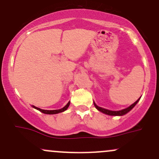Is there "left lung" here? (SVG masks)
<instances>
[{"instance_id":"left-lung-1","label":"left lung","mask_w":159,"mask_h":159,"mask_svg":"<svg viewBox=\"0 0 159 159\" xmlns=\"http://www.w3.org/2000/svg\"><path fill=\"white\" fill-rule=\"evenodd\" d=\"M139 100V98L137 99V101H136L134 103L132 104L131 106H130L129 107L126 108V109H122V110H120V111H110V110H108V109H103V108L102 107H99V106H97L95 104V102H93L94 103V106H95V107L97 108V109L99 111H101V112L104 113V114H106V115H109V116H124V115L127 114V113L128 112V111H130V110H131L134 107V106H136V104L138 102V101Z\"/></svg>"}]
</instances>
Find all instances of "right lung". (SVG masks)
<instances>
[{"label":"right lung","mask_w":159,"mask_h":159,"mask_svg":"<svg viewBox=\"0 0 159 159\" xmlns=\"http://www.w3.org/2000/svg\"><path fill=\"white\" fill-rule=\"evenodd\" d=\"M69 104H70V102H68V103L66 104V106H64V107L62 108V109H57V110H43V109H39V108L35 107V106H32V107H33V108H34V109H38V110L41 111V112L44 113V114H50V115H53V114H57V113L62 112V111H66V109H68V107H69Z\"/></svg>","instance_id":"obj_1"}]
</instances>
